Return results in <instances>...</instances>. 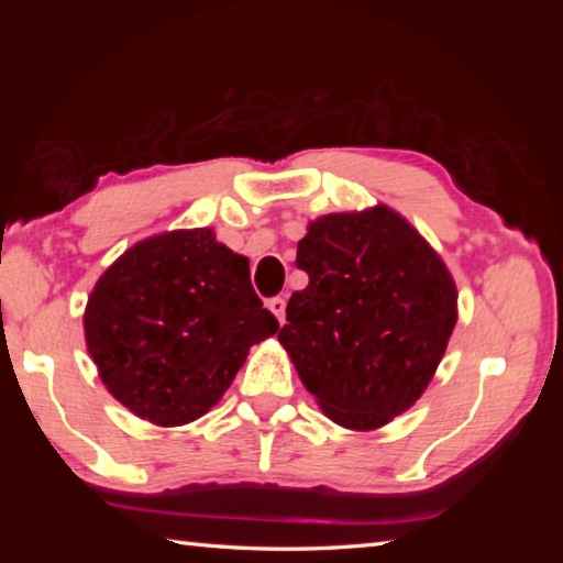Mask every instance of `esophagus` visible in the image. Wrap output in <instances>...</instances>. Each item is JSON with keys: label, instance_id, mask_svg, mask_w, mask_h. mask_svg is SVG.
<instances>
[{"label": "esophagus", "instance_id": "1", "mask_svg": "<svg viewBox=\"0 0 563 563\" xmlns=\"http://www.w3.org/2000/svg\"><path fill=\"white\" fill-rule=\"evenodd\" d=\"M268 308L275 318H278V322L283 325L285 322V298H271L268 300Z\"/></svg>", "mask_w": 563, "mask_h": 563}]
</instances>
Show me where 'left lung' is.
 Instances as JSON below:
<instances>
[{
	"label": "left lung",
	"instance_id": "8db88e82",
	"mask_svg": "<svg viewBox=\"0 0 563 563\" xmlns=\"http://www.w3.org/2000/svg\"><path fill=\"white\" fill-rule=\"evenodd\" d=\"M308 288L278 332L332 422L377 430L422 397L456 322V285L430 243L387 206L330 213L298 243Z\"/></svg>",
	"mask_w": 563,
	"mask_h": 563
}]
</instances>
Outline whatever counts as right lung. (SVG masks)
<instances>
[{"label": "right lung", "mask_w": 563, "mask_h": 563, "mask_svg": "<svg viewBox=\"0 0 563 563\" xmlns=\"http://www.w3.org/2000/svg\"><path fill=\"white\" fill-rule=\"evenodd\" d=\"M84 332L109 393L141 419L178 427L223 397L278 320L245 255L194 228L129 247L91 290Z\"/></svg>", "instance_id": "obj_1"}]
</instances>
